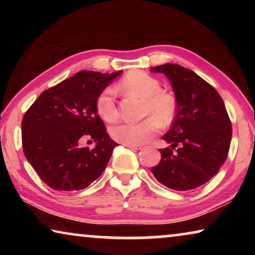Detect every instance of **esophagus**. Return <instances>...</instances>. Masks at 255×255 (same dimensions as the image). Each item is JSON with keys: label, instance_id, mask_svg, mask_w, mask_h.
Masks as SVG:
<instances>
[{"label": "esophagus", "instance_id": "obj_1", "mask_svg": "<svg viewBox=\"0 0 255 255\" xmlns=\"http://www.w3.org/2000/svg\"><path fill=\"white\" fill-rule=\"evenodd\" d=\"M124 146H126L128 148H131V149H140L143 148L140 145H132V144H124Z\"/></svg>", "mask_w": 255, "mask_h": 255}]
</instances>
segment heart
<instances>
[{
  "label": "heart",
  "instance_id": "heart-1",
  "mask_svg": "<svg viewBox=\"0 0 255 255\" xmlns=\"http://www.w3.org/2000/svg\"><path fill=\"white\" fill-rule=\"evenodd\" d=\"M123 92L144 99V116H149L137 124H120L111 128V137L123 144L140 145L159 131L162 126H169L176 114V99L173 93L161 89V83L154 76L141 71H132L119 84ZM98 114L109 123L118 119L119 111L115 100V91L107 88L96 101Z\"/></svg>",
  "mask_w": 255,
  "mask_h": 255
}]
</instances>
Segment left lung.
Returning <instances> with one entry per match:
<instances>
[{
    "instance_id": "1",
    "label": "left lung",
    "mask_w": 255,
    "mask_h": 255,
    "mask_svg": "<svg viewBox=\"0 0 255 255\" xmlns=\"http://www.w3.org/2000/svg\"><path fill=\"white\" fill-rule=\"evenodd\" d=\"M150 72L169 79L178 105L173 124L162 137L170 147L159 149L161 161L150 172L170 189H196L217 174L227 158L232 123L225 105L213 86L178 64H164Z\"/></svg>"
}]
</instances>
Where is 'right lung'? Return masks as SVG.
<instances>
[{
  "instance_id": "add662e5",
  "label": "right lung",
  "mask_w": 255,
  "mask_h": 255,
  "mask_svg": "<svg viewBox=\"0 0 255 255\" xmlns=\"http://www.w3.org/2000/svg\"><path fill=\"white\" fill-rule=\"evenodd\" d=\"M122 72L81 71L42 92L24 114V156L51 189H85L105 171L118 144L108 135L96 101ZM85 137L96 141V147L81 146Z\"/></svg>"
}]
</instances>
